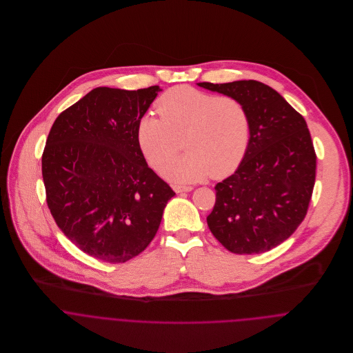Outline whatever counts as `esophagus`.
Wrapping results in <instances>:
<instances>
[{
    "label": "esophagus",
    "mask_w": 353,
    "mask_h": 353,
    "mask_svg": "<svg viewBox=\"0 0 353 353\" xmlns=\"http://www.w3.org/2000/svg\"><path fill=\"white\" fill-rule=\"evenodd\" d=\"M192 190H193L192 186H174L175 193H189Z\"/></svg>",
    "instance_id": "1"
}]
</instances>
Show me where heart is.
<instances>
[{
    "label": "heart",
    "mask_w": 353,
    "mask_h": 353,
    "mask_svg": "<svg viewBox=\"0 0 353 353\" xmlns=\"http://www.w3.org/2000/svg\"><path fill=\"white\" fill-rule=\"evenodd\" d=\"M160 118L144 115L137 141L148 163L160 170L179 149L187 153L165 166V178L192 183L224 178L241 163L249 143V117L234 98L214 97L190 87H175L156 103Z\"/></svg>",
    "instance_id": "b5f03b06"
}]
</instances>
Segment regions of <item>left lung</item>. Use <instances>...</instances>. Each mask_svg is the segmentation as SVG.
Returning a JSON list of instances; mask_svg holds the SVG:
<instances>
[{"instance_id": "8db88e82", "label": "left lung", "mask_w": 353, "mask_h": 353, "mask_svg": "<svg viewBox=\"0 0 353 353\" xmlns=\"http://www.w3.org/2000/svg\"><path fill=\"white\" fill-rule=\"evenodd\" d=\"M197 85L241 101L250 133L236 171L214 186L216 203L206 217L208 227L231 252H269L296 231L311 200L316 156L307 123L263 83Z\"/></svg>"}]
</instances>
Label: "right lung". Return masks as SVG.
<instances>
[{"instance_id":"right-lung-1","label":"right lung","mask_w":353,"mask_h":353,"mask_svg":"<svg viewBox=\"0 0 353 353\" xmlns=\"http://www.w3.org/2000/svg\"><path fill=\"white\" fill-rule=\"evenodd\" d=\"M159 85L99 87L58 115L42 156L48 205L84 252L119 263L144 252L175 193L148 167L137 125Z\"/></svg>"}]
</instances>
